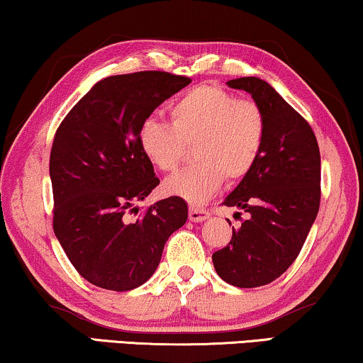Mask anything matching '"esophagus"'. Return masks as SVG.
Returning <instances> with one entry per match:
<instances>
[{
	"label": "esophagus",
	"mask_w": 363,
	"mask_h": 363,
	"mask_svg": "<svg viewBox=\"0 0 363 363\" xmlns=\"http://www.w3.org/2000/svg\"><path fill=\"white\" fill-rule=\"evenodd\" d=\"M190 220L191 223H203V220H206L209 218V211H206V209L203 208H194L191 206L190 208Z\"/></svg>",
	"instance_id": "1"
}]
</instances>
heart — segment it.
I'll use <instances>...</instances> for the list:
<instances>
[{"label":"heart","instance_id":"heart-1","mask_svg":"<svg viewBox=\"0 0 363 363\" xmlns=\"http://www.w3.org/2000/svg\"><path fill=\"white\" fill-rule=\"evenodd\" d=\"M169 113L172 124L149 118L138 134L144 157L160 172L175 170L185 144H193L196 164L169 178L165 193L204 203L223 182H240L259 162L267 125L255 103L216 85H198L173 99Z\"/></svg>","mask_w":363,"mask_h":363}]
</instances>
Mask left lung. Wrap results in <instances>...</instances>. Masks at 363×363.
Instances as JSON below:
<instances>
[{"label":"left lung","instance_id":"8db88e82","mask_svg":"<svg viewBox=\"0 0 363 363\" xmlns=\"http://www.w3.org/2000/svg\"><path fill=\"white\" fill-rule=\"evenodd\" d=\"M247 91L265 118L260 159L224 199L249 214L230 242L213 254L224 281L255 288L277 280L301 250L319 211L321 155L311 125L270 83L257 77L229 80Z\"/></svg>","mask_w":363,"mask_h":363}]
</instances>
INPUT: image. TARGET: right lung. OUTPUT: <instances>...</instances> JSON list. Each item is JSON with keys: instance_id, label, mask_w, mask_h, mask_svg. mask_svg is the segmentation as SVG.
I'll use <instances>...</instances> for the list:
<instances>
[{"instance_id": "1", "label": "right lung", "mask_w": 363, "mask_h": 363, "mask_svg": "<svg viewBox=\"0 0 363 363\" xmlns=\"http://www.w3.org/2000/svg\"><path fill=\"white\" fill-rule=\"evenodd\" d=\"M167 72H138L98 82L67 114L50 150L54 233L68 260L93 285L129 291L160 264L170 235L188 219L180 196L160 199L129 220L160 180L139 147L140 124L190 85Z\"/></svg>"}]
</instances>
